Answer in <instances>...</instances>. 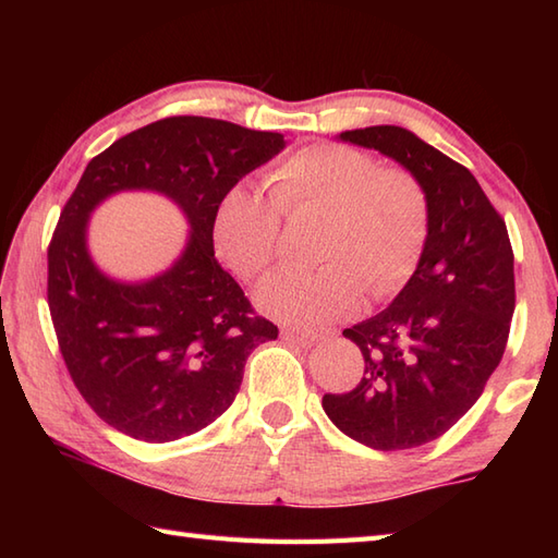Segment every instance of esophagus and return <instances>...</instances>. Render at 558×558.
Masks as SVG:
<instances>
[{
  "mask_svg": "<svg viewBox=\"0 0 558 558\" xmlns=\"http://www.w3.org/2000/svg\"><path fill=\"white\" fill-rule=\"evenodd\" d=\"M280 336L286 340L306 342V345H310V342H318V340L326 338L324 333H318V330H300V328H282Z\"/></svg>",
  "mask_w": 558,
  "mask_h": 558,
  "instance_id": "obj_1",
  "label": "esophagus"
}]
</instances>
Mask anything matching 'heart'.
<instances>
[{"mask_svg": "<svg viewBox=\"0 0 558 558\" xmlns=\"http://www.w3.org/2000/svg\"><path fill=\"white\" fill-rule=\"evenodd\" d=\"M282 218L324 216L316 270H280L256 290L258 310L292 326L318 328L360 310L362 298H396L429 242L432 201L408 168H381L372 153L312 144L282 160L268 198L230 186L213 210V246L236 278L254 280L278 256Z\"/></svg>", "mask_w": 558, "mask_h": 558, "instance_id": "heart-1", "label": "heart"}]
</instances>
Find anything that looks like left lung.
Segmentation results:
<instances>
[{"mask_svg":"<svg viewBox=\"0 0 558 558\" xmlns=\"http://www.w3.org/2000/svg\"><path fill=\"white\" fill-rule=\"evenodd\" d=\"M342 141L381 150L422 180L429 242L393 304L345 328L364 374L326 393L340 432L376 450H405L446 434L499 366L515 310L513 246L501 213L472 172L402 126H366Z\"/></svg>","mask_w":558,"mask_h":558,"instance_id":"obj_1","label":"left lung"}]
</instances>
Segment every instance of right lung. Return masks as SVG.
I'll list each match as a JSON object with an SVG mask.
<instances>
[{
    "label": "right lung",
    "instance_id": "obj_1",
    "mask_svg": "<svg viewBox=\"0 0 558 558\" xmlns=\"http://www.w3.org/2000/svg\"><path fill=\"white\" fill-rule=\"evenodd\" d=\"M286 148L278 132L210 117H165L88 162L47 246V304L71 381L102 422L148 444L201 432L232 405L244 364L278 326L254 312L213 252V210L246 172ZM124 187L170 195L193 225L162 277L126 287L85 248V222Z\"/></svg>",
    "mask_w": 558,
    "mask_h": 558
}]
</instances>
